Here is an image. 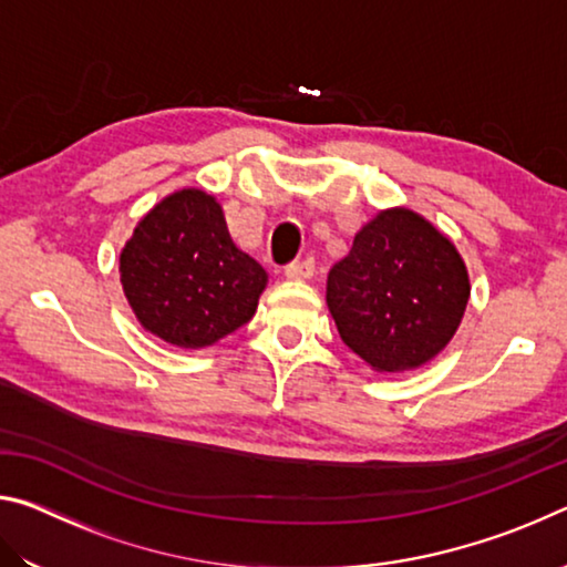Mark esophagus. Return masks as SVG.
Masks as SVG:
<instances>
[{"label": "esophagus", "mask_w": 567, "mask_h": 567, "mask_svg": "<svg viewBox=\"0 0 567 567\" xmlns=\"http://www.w3.org/2000/svg\"><path fill=\"white\" fill-rule=\"evenodd\" d=\"M315 272V262L310 260V257H305V260H297V262H290L285 267V277L287 280H310Z\"/></svg>", "instance_id": "esophagus-1"}]
</instances>
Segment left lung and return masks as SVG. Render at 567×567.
I'll use <instances>...</instances> for the list:
<instances>
[{"label":"left lung","mask_w":567,"mask_h":567,"mask_svg":"<svg viewBox=\"0 0 567 567\" xmlns=\"http://www.w3.org/2000/svg\"><path fill=\"white\" fill-rule=\"evenodd\" d=\"M328 310L342 342L375 372H408L455 338L470 275L453 239L408 207L364 223L328 272Z\"/></svg>","instance_id":"8db88e82"}]
</instances>
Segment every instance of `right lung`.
I'll list each match as a JSON object with an SVG mask.
<instances>
[{
	"label": "right lung",
	"mask_w": 567,
	"mask_h": 567,
	"mask_svg": "<svg viewBox=\"0 0 567 567\" xmlns=\"http://www.w3.org/2000/svg\"><path fill=\"white\" fill-rule=\"evenodd\" d=\"M120 282L150 334L203 350L252 320L267 272L233 243L217 197L185 187L134 227L120 252Z\"/></svg>",
	"instance_id": "1"
}]
</instances>
